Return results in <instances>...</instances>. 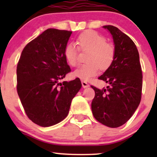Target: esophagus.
Instances as JSON below:
<instances>
[{"mask_svg": "<svg viewBox=\"0 0 157 157\" xmlns=\"http://www.w3.org/2000/svg\"><path fill=\"white\" fill-rule=\"evenodd\" d=\"M82 88H84V89H86V88L89 87V85L86 82H85V81H82Z\"/></svg>", "mask_w": 157, "mask_h": 157, "instance_id": "1", "label": "esophagus"}]
</instances>
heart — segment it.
<instances>
[{
    "label": "heart",
    "instance_id": "obj_1",
    "mask_svg": "<svg viewBox=\"0 0 157 157\" xmlns=\"http://www.w3.org/2000/svg\"><path fill=\"white\" fill-rule=\"evenodd\" d=\"M77 44L81 51L89 52L86 59L89 63L79 66L72 73L74 77L80 80L86 81L96 76L99 68L106 70L114 60V47L98 32L92 30L83 32L77 37ZM78 48L73 44H68L65 47V58L71 66H76L78 63Z\"/></svg>",
    "mask_w": 157,
    "mask_h": 157
}]
</instances>
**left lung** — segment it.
Segmentation results:
<instances>
[{
    "instance_id": "1",
    "label": "left lung",
    "mask_w": 157,
    "mask_h": 157,
    "mask_svg": "<svg viewBox=\"0 0 157 157\" xmlns=\"http://www.w3.org/2000/svg\"><path fill=\"white\" fill-rule=\"evenodd\" d=\"M112 36L115 57L112 64L98 79L108 83L102 90L94 86L91 102L94 118L110 128L125 124L134 114L141 100L142 75L136 45L128 35L113 26H104Z\"/></svg>"
}]
</instances>
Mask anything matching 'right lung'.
I'll return each instance as SVG.
<instances>
[{
  "label": "right lung",
  "instance_id": "1",
  "mask_svg": "<svg viewBox=\"0 0 157 157\" xmlns=\"http://www.w3.org/2000/svg\"><path fill=\"white\" fill-rule=\"evenodd\" d=\"M72 32L48 29L23 48L17 66V91L28 117L48 127L67 117L80 80L61 83L71 71L64 49Z\"/></svg>",
  "mask_w": 157,
  "mask_h": 157
}]
</instances>
